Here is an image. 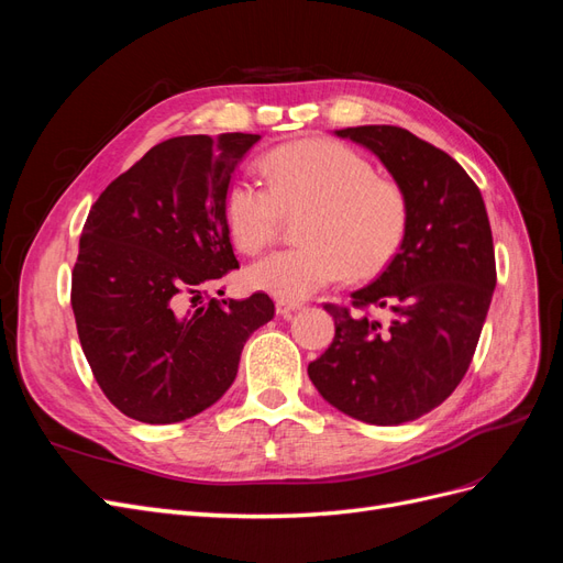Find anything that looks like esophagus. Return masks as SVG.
<instances>
[{
  "label": "esophagus",
  "mask_w": 563,
  "mask_h": 563,
  "mask_svg": "<svg viewBox=\"0 0 563 563\" xmlns=\"http://www.w3.org/2000/svg\"><path fill=\"white\" fill-rule=\"evenodd\" d=\"M296 310H300V302H296V300H277V314L279 317H291Z\"/></svg>",
  "instance_id": "1"
}]
</instances>
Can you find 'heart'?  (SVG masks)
Instances as JSON below:
<instances>
[{
    "mask_svg": "<svg viewBox=\"0 0 563 563\" xmlns=\"http://www.w3.org/2000/svg\"><path fill=\"white\" fill-rule=\"evenodd\" d=\"M267 190L236 180L225 192L234 246L258 253L277 240L284 216H305L302 246L269 253L246 269V286L279 300H305L345 275L371 279L399 255L411 199L371 159L340 141L308 139L272 150L263 162Z\"/></svg>",
    "mask_w": 563,
    "mask_h": 563,
    "instance_id": "obj_1",
    "label": "heart"
}]
</instances>
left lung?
I'll use <instances>...</instances> for the list:
<instances>
[{
  "label": "left lung",
  "mask_w": 563,
  "mask_h": 563,
  "mask_svg": "<svg viewBox=\"0 0 563 563\" xmlns=\"http://www.w3.org/2000/svg\"><path fill=\"white\" fill-rule=\"evenodd\" d=\"M335 133L368 147L404 185L411 225L395 263L352 294V308L323 305L335 335L308 373L338 411L411 422L446 401L472 364L496 288L490 223L479 187L444 150L387 124Z\"/></svg>",
  "instance_id": "8db88e82"
}]
</instances>
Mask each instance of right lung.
I'll use <instances>...</instances> for the list:
<instances>
[{
  "instance_id": "add662e5",
  "label": "right lung",
  "mask_w": 563,
  "mask_h": 563,
  "mask_svg": "<svg viewBox=\"0 0 563 563\" xmlns=\"http://www.w3.org/2000/svg\"><path fill=\"white\" fill-rule=\"evenodd\" d=\"M258 141L168 139L114 178L84 223L70 294L79 343L103 395L133 420L180 422L216 404L249 335L275 317L267 294L207 296L240 267L223 207Z\"/></svg>"
}]
</instances>
